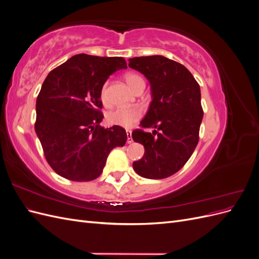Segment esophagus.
I'll return each mask as SVG.
<instances>
[{"label":"esophagus","mask_w":259,"mask_h":259,"mask_svg":"<svg viewBox=\"0 0 259 259\" xmlns=\"http://www.w3.org/2000/svg\"><path fill=\"white\" fill-rule=\"evenodd\" d=\"M126 135H127V144H132V143H133L132 132H131V131H126Z\"/></svg>","instance_id":"obj_1"}]
</instances>
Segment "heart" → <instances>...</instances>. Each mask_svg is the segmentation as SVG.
I'll return each instance as SVG.
<instances>
[{
    "mask_svg": "<svg viewBox=\"0 0 259 259\" xmlns=\"http://www.w3.org/2000/svg\"><path fill=\"white\" fill-rule=\"evenodd\" d=\"M125 82L128 84L133 91H137L139 88H145V80L142 75L137 73H126L124 76ZM100 99L105 105L108 104L107 96V83H105L100 91ZM142 116V110L139 108H117L115 110L107 114V121L109 124L116 125L120 127H131L133 126L139 117Z\"/></svg>",
    "mask_w": 259,
    "mask_h": 259,
    "instance_id": "1",
    "label": "heart"
}]
</instances>
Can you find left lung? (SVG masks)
I'll list each match as a JSON object with an SVG mask.
<instances>
[{
    "mask_svg": "<svg viewBox=\"0 0 259 259\" xmlns=\"http://www.w3.org/2000/svg\"><path fill=\"white\" fill-rule=\"evenodd\" d=\"M128 67L143 73L151 85L152 101L134 142L144 145L145 154L133 163L135 171L149 179L174 175L190 159L199 142L203 119L201 91L185 66L160 55L128 59Z\"/></svg>",
    "mask_w": 259,
    "mask_h": 259,
    "instance_id": "1",
    "label": "left lung"
}]
</instances>
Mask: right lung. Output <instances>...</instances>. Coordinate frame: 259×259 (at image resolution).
I'll use <instances>...</instances> for the list:
<instances>
[{
  "label": "right lung",
  "mask_w": 259,
  "mask_h": 259,
  "mask_svg": "<svg viewBox=\"0 0 259 259\" xmlns=\"http://www.w3.org/2000/svg\"><path fill=\"white\" fill-rule=\"evenodd\" d=\"M126 68L123 57L79 54L46 76L36 98L34 130L46 161L61 177L96 179L112 149L126 143L123 127L100 126L101 88L110 74Z\"/></svg>",
  "instance_id": "1"
}]
</instances>
